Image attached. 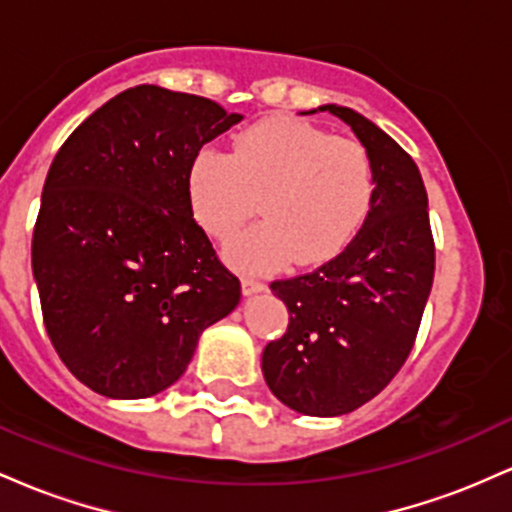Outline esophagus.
I'll use <instances>...</instances> for the list:
<instances>
[{"label": "esophagus", "instance_id": "1", "mask_svg": "<svg viewBox=\"0 0 512 512\" xmlns=\"http://www.w3.org/2000/svg\"><path fill=\"white\" fill-rule=\"evenodd\" d=\"M267 286L262 284L260 279H252V276H243V293L245 296H255V293H262Z\"/></svg>", "mask_w": 512, "mask_h": 512}]
</instances>
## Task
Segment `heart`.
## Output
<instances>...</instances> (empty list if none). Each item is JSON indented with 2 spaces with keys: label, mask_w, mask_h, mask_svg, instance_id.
<instances>
[{
  "label": "heart",
  "mask_w": 512,
  "mask_h": 512,
  "mask_svg": "<svg viewBox=\"0 0 512 512\" xmlns=\"http://www.w3.org/2000/svg\"><path fill=\"white\" fill-rule=\"evenodd\" d=\"M187 195L199 226L231 238L255 211L262 223L228 245L245 272H272L337 257L366 221L375 170L366 146L334 139L298 120H267L245 129L231 154L202 149L187 170Z\"/></svg>",
  "instance_id": "1"
}]
</instances>
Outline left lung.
Here are the masks:
<instances>
[{
    "label": "left lung",
    "instance_id": "1",
    "mask_svg": "<svg viewBox=\"0 0 512 512\" xmlns=\"http://www.w3.org/2000/svg\"><path fill=\"white\" fill-rule=\"evenodd\" d=\"M330 113L366 146L375 195L356 238L315 272L272 281L289 330L264 346L262 373L279 402L305 416H342L385 390L407 361L428 293L433 250L428 197L407 151L344 105Z\"/></svg>",
    "mask_w": 512,
    "mask_h": 512
}]
</instances>
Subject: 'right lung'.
<instances>
[{
  "instance_id": "right-lung-1",
  "label": "right lung",
  "mask_w": 512,
  "mask_h": 512,
  "mask_svg": "<svg viewBox=\"0 0 512 512\" xmlns=\"http://www.w3.org/2000/svg\"><path fill=\"white\" fill-rule=\"evenodd\" d=\"M243 115L142 84L69 134L48 170L33 231L45 330L76 380L110 399L163 392L240 281L192 219L187 170Z\"/></svg>"
}]
</instances>
